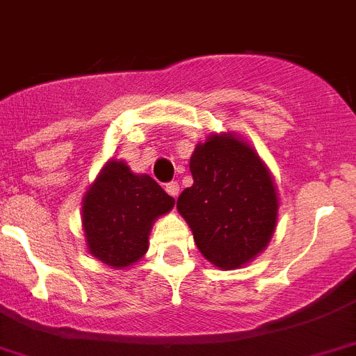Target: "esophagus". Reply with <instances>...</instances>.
Listing matches in <instances>:
<instances>
[{"instance_id": "1", "label": "esophagus", "mask_w": 356, "mask_h": 356, "mask_svg": "<svg viewBox=\"0 0 356 356\" xmlns=\"http://www.w3.org/2000/svg\"><path fill=\"white\" fill-rule=\"evenodd\" d=\"M165 192L169 195H172V197H178V194H180V185H178V181H169V184H165Z\"/></svg>"}]
</instances>
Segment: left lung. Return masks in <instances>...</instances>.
Wrapping results in <instances>:
<instances>
[{
  "label": "left lung",
  "mask_w": 356,
  "mask_h": 356,
  "mask_svg": "<svg viewBox=\"0 0 356 356\" xmlns=\"http://www.w3.org/2000/svg\"><path fill=\"white\" fill-rule=\"evenodd\" d=\"M192 187L176 208L211 265L240 268L265 250L275 231L279 197L256 149L234 134H213L191 156Z\"/></svg>",
  "instance_id": "obj_1"
}]
</instances>
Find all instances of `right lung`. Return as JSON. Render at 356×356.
<instances>
[{
	"mask_svg": "<svg viewBox=\"0 0 356 356\" xmlns=\"http://www.w3.org/2000/svg\"><path fill=\"white\" fill-rule=\"evenodd\" d=\"M175 200L148 175H136L123 161H109L83 200L88 250L113 268H127L148 250L155 218Z\"/></svg>",
	"mask_w": 356,
	"mask_h": 356,
	"instance_id": "right-lung-1",
	"label": "right lung"
}]
</instances>
